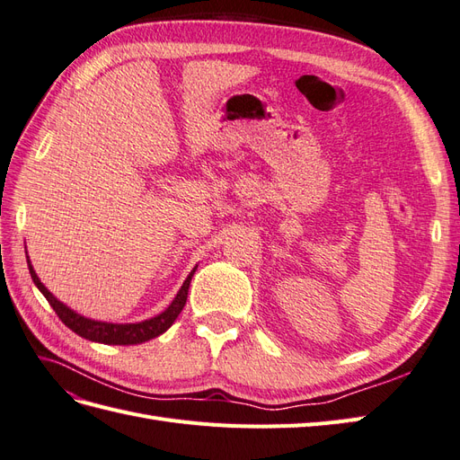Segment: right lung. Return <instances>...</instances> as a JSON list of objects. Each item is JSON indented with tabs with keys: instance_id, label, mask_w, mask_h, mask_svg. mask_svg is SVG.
Instances as JSON below:
<instances>
[{
	"instance_id": "add662e5",
	"label": "right lung",
	"mask_w": 460,
	"mask_h": 460,
	"mask_svg": "<svg viewBox=\"0 0 460 460\" xmlns=\"http://www.w3.org/2000/svg\"><path fill=\"white\" fill-rule=\"evenodd\" d=\"M26 262H29V270H31L34 284L38 286L41 294H44V297L48 299V303L51 305L53 311L58 313V316L61 318V323L66 328H71L75 333H78L80 338H86V340L97 341V343H107V345L144 343L147 340L161 336L163 332L169 330L174 324V320L178 318V314L182 313V309H184L191 276H193V272H196V269L190 272V276L186 278V282L182 284V288H180V291L176 294L174 301L169 305V309H166L164 313L153 316L149 320H144V323H137V324H111V323H97V320H90V318L80 316L75 311L68 309L66 305H63L61 301L55 299L48 291V288L40 282V278L36 276L31 261L26 259Z\"/></svg>"
}]
</instances>
